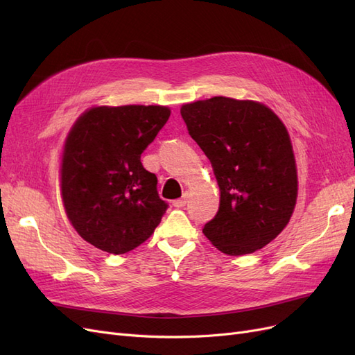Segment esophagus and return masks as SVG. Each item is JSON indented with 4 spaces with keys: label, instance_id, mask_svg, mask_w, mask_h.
Listing matches in <instances>:
<instances>
[{
    "label": "esophagus",
    "instance_id": "esophagus-1",
    "mask_svg": "<svg viewBox=\"0 0 355 355\" xmlns=\"http://www.w3.org/2000/svg\"><path fill=\"white\" fill-rule=\"evenodd\" d=\"M187 200H188V194H184V197H182V198H178V200H175V201H173V206H175L176 209L185 207Z\"/></svg>",
    "mask_w": 355,
    "mask_h": 355
}]
</instances>
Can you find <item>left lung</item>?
<instances>
[{
	"instance_id": "8db88e82",
	"label": "left lung",
	"mask_w": 355,
	"mask_h": 355,
	"mask_svg": "<svg viewBox=\"0 0 355 355\" xmlns=\"http://www.w3.org/2000/svg\"><path fill=\"white\" fill-rule=\"evenodd\" d=\"M180 115L220 189L219 210L204 235L231 256L262 249L286 228L296 204V164L284 124L262 103L223 96L187 103Z\"/></svg>"
}]
</instances>
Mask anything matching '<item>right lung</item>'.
<instances>
[{
	"label": "right lung",
	"mask_w": 355,
	"mask_h": 355,
	"mask_svg": "<svg viewBox=\"0 0 355 355\" xmlns=\"http://www.w3.org/2000/svg\"><path fill=\"white\" fill-rule=\"evenodd\" d=\"M170 116L166 106H99L84 112L62 158V198L72 227L98 249L123 254L151 237L168 204L141 155Z\"/></svg>",
	"instance_id": "right-lung-1"
}]
</instances>
